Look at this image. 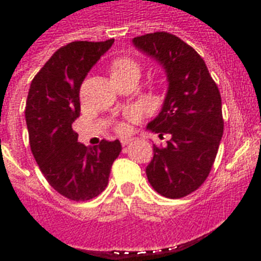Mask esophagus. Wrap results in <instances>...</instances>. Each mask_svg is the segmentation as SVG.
Listing matches in <instances>:
<instances>
[{"instance_id": "1", "label": "esophagus", "mask_w": 261, "mask_h": 261, "mask_svg": "<svg viewBox=\"0 0 261 261\" xmlns=\"http://www.w3.org/2000/svg\"><path fill=\"white\" fill-rule=\"evenodd\" d=\"M130 141H131L130 138H122V139H120V142H122V146H123V147L127 146V145L130 143Z\"/></svg>"}]
</instances>
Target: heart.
Returning <instances> with one entry per match:
<instances>
[{"label": "heart", "mask_w": 261, "mask_h": 261, "mask_svg": "<svg viewBox=\"0 0 261 261\" xmlns=\"http://www.w3.org/2000/svg\"><path fill=\"white\" fill-rule=\"evenodd\" d=\"M130 71H138L139 73L138 63L134 62L133 59L119 58L112 63V74H126V73H130ZM137 116H138V114H137L135 111H128V112H127V118L128 119H137ZM119 130L126 131V123H122V124L119 126Z\"/></svg>", "instance_id": "obj_1"}]
</instances>
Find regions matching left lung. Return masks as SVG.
Listing matches in <instances>:
<instances>
[{"label":"left lung","mask_w":261,"mask_h":261,"mask_svg":"<svg viewBox=\"0 0 261 261\" xmlns=\"http://www.w3.org/2000/svg\"><path fill=\"white\" fill-rule=\"evenodd\" d=\"M167 74L168 90L159 115L146 130L171 134L167 146L153 145L147 180L160 195L177 199L202 186L223 134L222 101L202 57L180 38L154 32L133 39Z\"/></svg>","instance_id":"1"}]
</instances>
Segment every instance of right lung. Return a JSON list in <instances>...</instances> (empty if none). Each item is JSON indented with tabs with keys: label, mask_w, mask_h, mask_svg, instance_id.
I'll list each match as a JSON object with an SVG mask.
<instances>
[{
	"label": "right lung",
	"mask_w": 261,
	"mask_h": 261,
	"mask_svg": "<svg viewBox=\"0 0 261 261\" xmlns=\"http://www.w3.org/2000/svg\"><path fill=\"white\" fill-rule=\"evenodd\" d=\"M114 42H71L61 47L35 75L27 97L32 154L50 186L75 202L106 190L111 167L122 151L118 139L85 146L71 128L81 108V84Z\"/></svg>",
	"instance_id": "add662e5"
}]
</instances>
